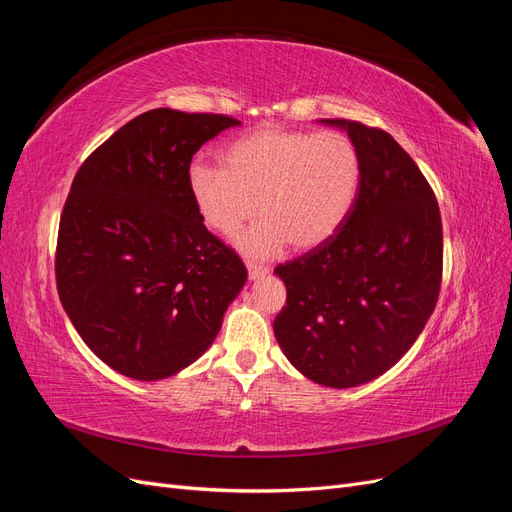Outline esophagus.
Wrapping results in <instances>:
<instances>
[{
	"label": "esophagus",
	"instance_id": "34e87169",
	"mask_svg": "<svg viewBox=\"0 0 512 512\" xmlns=\"http://www.w3.org/2000/svg\"><path fill=\"white\" fill-rule=\"evenodd\" d=\"M247 273H250V280H260L269 273L265 265H258V262H247Z\"/></svg>",
	"mask_w": 512,
	"mask_h": 512
}]
</instances>
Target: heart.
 I'll return each instance as SVG.
<instances>
[{
  "mask_svg": "<svg viewBox=\"0 0 512 512\" xmlns=\"http://www.w3.org/2000/svg\"><path fill=\"white\" fill-rule=\"evenodd\" d=\"M222 166L196 162L190 192L207 226L237 237L250 256H273L288 243L314 250L350 215L361 188V156L346 134L262 128L230 143Z\"/></svg>",
  "mask_w": 512,
  "mask_h": 512,
  "instance_id": "b5f03b06",
  "label": "heart"
}]
</instances>
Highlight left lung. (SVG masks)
Returning <instances> with one entry per match:
<instances>
[{
    "label": "left lung",
    "mask_w": 512,
    "mask_h": 512,
    "mask_svg": "<svg viewBox=\"0 0 512 512\" xmlns=\"http://www.w3.org/2000/svg\"><path fill=\"white\" fill-rule=\"evenodd\" d=\"M320 123L348 132L361 188L329 241L275 269L286 305L273 333L305 378L350 389L391 369L425 329L442 282V220L427 179L391 134Z\"/></svg>",
    "instance_id": "1"
}]
</instances>
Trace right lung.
<instances>
[{"mask_svg": "<svg viewBox=\"0 0 512 512\" xmlns=\"http://www.w3.org/2000/svg\"><path fill=\"white\" fill-rule=\"evenodd\" d=\"M237 119L153 108L76 173L59 222L61 305L100 361L134 380L179 374L213 344L245 286L190 192L194 153Z\"/></svg>", "mask_w": 512, "mask_h": 512, "instance_id": "obj_1", "label": "right lung"}]
</instances>
